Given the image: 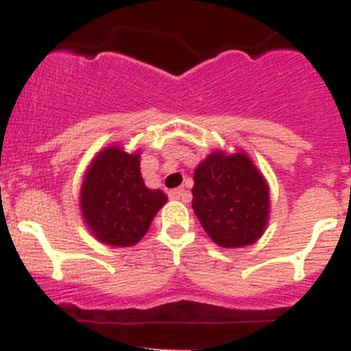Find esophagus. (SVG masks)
Segmentation results:
<instances>
[{"instance_id":"esophagus-1","label":"esophagus","mask_w":351,"mask_h":351,"mask_svg":"<svg viewBox=\"0 0 351 351\" xmlns=\"http://www.w3.org/2000/svg\"><path fill=\"white\" fill-rule=\"evenodd\" d=\"M169 197L172 200H182V202H188V199H190L188 191L182 190V188H176V190H170Z\"/></svg>"}]
</instances>
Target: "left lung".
Instances as JSON below:
<instances>
[{"instance_id":"1","label":"left lung","mask_w":351,"mask_h":351,"mask_svg":"<svg viewBox=\"0 0 351 351\" xmlns=\"http://www.w3.org/2000/svg\"><path fill=\"white\" fill-rule=\"evenodd\" d=\"M193 182L191 208L218 247H247L265 234L269 188L247 152H211L193 172Z\"/></svg>"}]
</instances>
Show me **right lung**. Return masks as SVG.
<instances>
[{
	"label": "right lung",
	"mask_w": 351,
	"mask_h": 351,
	"mask_svg": "<svg viewBox=\"0 0 351 351\" xmlns=\"http://www.w3.org/2000/svg\"><path fill=\"white\" fill-rule=\"evenodd\" d=\"M167 204L161 190H151L140 172V151L119 143L104 147L90 161L80 190V209L97 241L133 247L147 234L156 213Z\"/></svg>",
	"instance_id": "1"
}]
</instances>
